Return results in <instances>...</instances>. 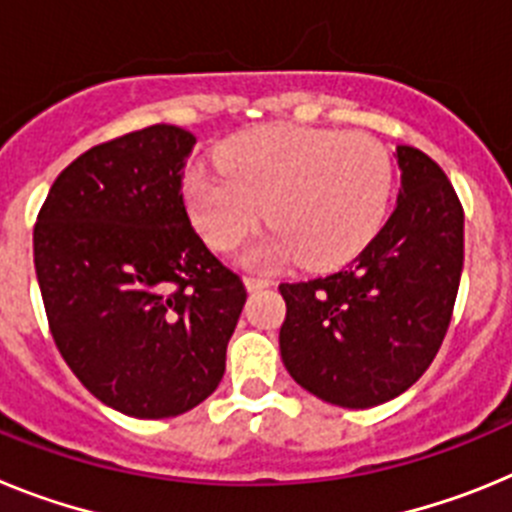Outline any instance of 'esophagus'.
I'll use <instances>...</instances> for the list:
<instances>
[{
    "instance_id": "34e87169",
    "label": "esophagus",
    "mask_w": 512,
    "mask_h": 512,
    "mask_svg": "<svg viewBox=\"0 0 512 512\" xmlns=\"http://www.w3.org/2000/svg\"><path fill=\"white\" fill-rule=\"evenodd\" d=\"M246 287H248V292H259V289L271 287V279H264V277H246Z\"/></svg>"
}]
</instances>
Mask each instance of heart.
<instances>
[{
    "instance_id": "1",
    "label": "heart",
    "mask_w": 512,
    "mask_h": 512,
    "mask_svg": "<svg viewBox=\"0 0 512 512\" xmlns=\"http://www.w3.org/2000/svg\"><path fill=\"white\" fill-rule=\"evenodd\" d=\"M220 169H192L184 182L194 225L217 251L259 228L277 230L248 248V264L302 259L333 269L359 256L390 207L395 166L384 143L366 133L271 125L238 135Z\"/></svg>"
}]
</instances>
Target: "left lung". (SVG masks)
Returning <instances> with one entry per match:
<instances>
[{"label":"left lung","mask_w":512,"mask_h":512,"mask_svg":"<svg viewBox=\"0 0 512 512\" xmlns=\"http://www.w3.org/2000/svg\"><path fill=\"white\" fill-rule=\"evenodd\" d=\"M397 207L346 269L279 284L287 372L341 408L382 405L413 387L449 330L464 266V207L441 166L397 146Z\"/></svg>","instance_id":"left-lung-1"}]
</instances>
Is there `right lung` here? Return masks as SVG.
Returning <instances> with one entry per match:
<instances>
[{"mask_svg":"<svg viewBox=\"0 0 512 512\" xmlns=\"http://www.w3.org/2000/svg\"><path fill=\"white\" fill-rule=\"evenodd\" d=\"M194 138L151 125L56 176L33 230L35 274L63 361L104 405L174 418L215 392L246 305L243 279L184 207Z\"/></svg>","mask_w":512,"mask_h":512,"instance_id":"right-lung-1","label":"right lung"}]
</instances>
